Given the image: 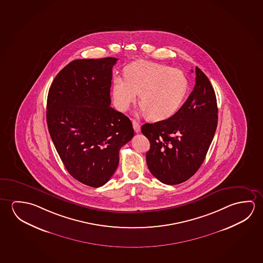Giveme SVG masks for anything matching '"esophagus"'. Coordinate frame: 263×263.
<instances>
[{
  "label": "esophagus",
  "mask_w": 263,
  "mask_h": 263,
  "mask_svg": "<svg viewBox=\"0 0 263 263\" xmlns=\"http://www.w3.org/2000/svg\"><path fill=\"white\" fill-rule=\"evenodd\" d=\"M133 126H134V132H135L136 134L141 132V126L139 124V122L134 120V121H133Z\"/></svg>",
  "instance_id": "obj_1"
}]
</instances>
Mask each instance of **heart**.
Returning <instances> with one entry per match:
<instances>
[{
	"mask_svg": "<svg viewBox=\"0 0 263 263\" xmlns=\"http://www.w3.org/2000/svg\"><path fill=\"white\" fill-rule=\"evenodd\" d=\"M188 80L183 71L158 63L137 61L126 68L125 80H113L112 98L120 111H127L137 93L139 111L153 121H162L182 104L187 93Z\"/></svg>",
	"mask_w": 263,
	"mask_h": 263,
	"instance_id": "1",
	"label": "heart"
}]
</instances>
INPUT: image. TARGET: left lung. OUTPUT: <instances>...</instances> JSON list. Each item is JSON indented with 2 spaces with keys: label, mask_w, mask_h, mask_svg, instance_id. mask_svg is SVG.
<instances>
[{
  "label": "left lung",
  "mask_w": 263,
  "mask_h": 263,
  "mask_svg": "<svg viewBox=\"0 0 263 263\" xmlns=\"http://www.w3.org/2000/svg\"><path fill=\"white\" fill-rule=\"evenodd\" d=\"M217 98L203 71L196 67V85L172 117L142 126L150 142L146 162L152 175L165 184L192 177L204 162L217 126Z\"/></svg>",
  "instance_id": "8db88e82"
}]
</instances>
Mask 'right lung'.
<instances>
[{"mask_svg":"<svg viewBox=\"0 0 263 263\" xmlns=\"http://www.w3.org/2000/svg\"><path fill=\"white\" fill-rule=\"evenodd\" d=\"M117 59H77L54 78L46 122L67 172L80 183L100 187L117 169L121 147L134 137L132 121L110 105Z\"/></svg>","mask_w":263,"mask_h":263,"instance_id":"obj_1","label":"right lung"}]
</instances>
